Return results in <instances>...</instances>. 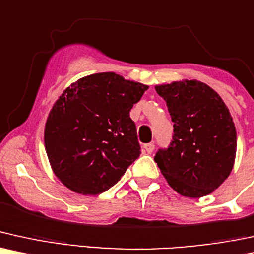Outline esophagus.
<instances>
[{"instance_id":"obj_1","label":"esophagus","mask_w":254,"mask_h":254,"mask_svg":"<svg viewBox=\"0 0 254 254\" xmlns=\"http://www.w3.org/2000/svg\"><path fill=\"white\" fill-rule=\"evenodd\" d=\"M144 148L147 153H152V152L154 151V144H152V142H150V144H145Z\"/></svg>"}]
</instances>
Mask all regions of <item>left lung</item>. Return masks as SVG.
<instances>
[{
    "label": "left lung",
    "mask_w": 254,
    "mask_h": 254,
    "mask_svg": "<svg viewBox=\"0 0 254 254\" xmlns=\"http://www.w3.org/2000/svg\"><path fill=\"white\" fill-rule=\"evenodd\" d=\"M156 91L168 106L174 135L154 162L180 195H209L234 166L237 130L227 106L214 89L196 79L156 85Z\"/></svg>",
    "instance_id": "8db88e82"
}]
</instances>
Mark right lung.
<instances>
[{
  "label": "right lung",
  "instance_id": "add662e5",
  "mask_svg": "<svg viewBox=\"0 0 254 254\" xmlns=\"http://www.w3.org/2000/svg\"><path fill=\"white\" fill-rule=\"evenodd\" d=\"M148 86L114 72L89 74L59 96L45 125V148L58 180L74 192L98 195L140 156L129 118Z\"/></svg>",
  "mask_w": 254,
  "mask_h": 254
}]
</instances>
